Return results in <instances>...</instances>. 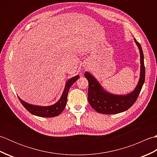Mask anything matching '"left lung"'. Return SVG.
Here are the masks:
<instances>
[{
    "label": "left lung",
    "mask_w": 157,
    "mask_h": 157,
    "mask_svg": "<svg viewBox=\"0 0 157 157\" xmlns=\"http://www.w3.org/2000/svg\"><path fill=\"white\" fill-rule=\"evenodd\" d=\"M140 53V75L135 90L126 95H117L105 91L94 76L88 72H85L84 75L88 80V99L90 105L96 111L106 115L117 114L125 111L134 104L144 84L145 80V67L144 54L140 43L135 38Z\"/></svg>",
    "instance_id": "obj_1"
}]
</instances>
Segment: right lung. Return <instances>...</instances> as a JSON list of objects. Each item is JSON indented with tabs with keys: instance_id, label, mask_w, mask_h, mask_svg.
Wrapping results in <instances>:
<instances>
[{
	"instance_id": "obj_1",
	"label": "right lung",
	"mask_w": 157,
	"mask_h": 157,
	"mask_svg": "<svg viewBox=\"0 0 157 157\" xmlns=\"http://www.w3.org/2000/svg\"><path fill=\"white\" fill-rule=\"evenodd\" d=\"M79 78V75H76L75 77H73V78L69 79V80L66 82L65 89L64 90H63L61 97L60 98L57 102H56L55 104L51 106H42L33 105L28 104V103L22 101L19 96L18 98L20 102H21L23 106H24L31 114L34 115L36 116L42 117H54L58 116L59 115L61 114L62 111L64 110L67 104V101L69 90L71 88V86L73 84V83L76 80H78Z\"/></svg>"
}]
</instances>
